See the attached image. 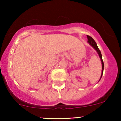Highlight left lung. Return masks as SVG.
I'll return each mask as SVG.
<instances>
[{"mask_svg": "<svg viewBox=\"0 0 121 121\" xmlns=\"http://www.w3.org/2000/svg\"><path fill=\"white\" fill-rule=\"evenodd\" d=\"M87 43H88L89 44V45H91V46L94 49L97 51V53L98 54L99 58H100V59H101V63H102V73H101L100 79H99V80L98 81V82H99V81H100L101 77H102V74H103V72H104V61H103V60H102V55H101L100 50L98 49V46H97L96 43H95V41H94L93 39L88 35H87Z\"/></svg>", "mask_w": 121, "mask_h": 121, "instance_id": "obj_1", "label": "left lung"}]
</instances>
